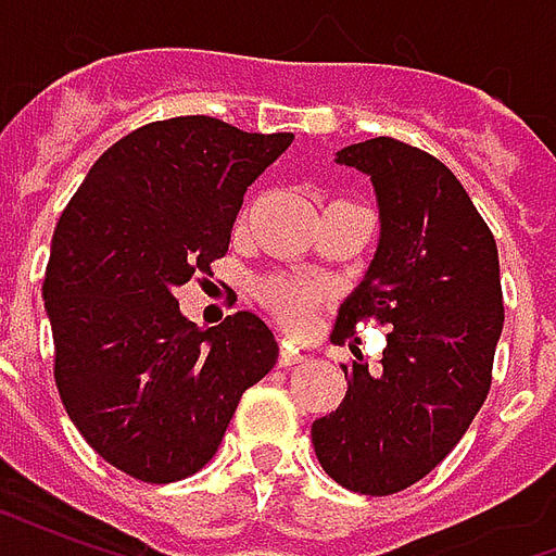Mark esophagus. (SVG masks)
Here are the masks:
<instances>
[{"label":"esophagus","mask_w":556,"mask_h":556,"mask_svg":"<svg viewBox=\"0 0 556 556\" xmlns=\"http://www.w3.org/2000/svg\"><path fill=\"white\" fill-rule=\"evenodd\" d=\"M303 354L298 349H291V345H282L279 349V366H294V363H301Z\"/></svg>","instance_id":"1"}]
</instances>
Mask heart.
<instances>
[{"instance_id":"1","label":"heart","mask_w":556,"mask_h":556,"mask_svg":"<svg viewBox=\"0 0 556 556\" xmlns=\"http://www.w3.org/2000/svg\"><path fill=\"white\" fill-rule=\"evenodd\" d=\"M262 301L289 330H303L321 303V291L298 279H270L262 286Z\"/></svg>"}]
</instances>
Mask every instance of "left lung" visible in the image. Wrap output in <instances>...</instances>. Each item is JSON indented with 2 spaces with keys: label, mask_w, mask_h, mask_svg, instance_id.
<instances>
[{
  "label": "left lung",
  "mask_w": 556,
  "mask_h": 556,
  "mask_svg": "<svg viewBox=\"0 0 556 556\" xmlns=\"http://www.w3.org/2000/svg\"><path fill=\"white\" fill-rule=\"evenodd\" d=\"M369 175L381 238L361 286L339 306L333 342L387 325L384 361L342 366L349 393L313 422L327 477L357 494H396L441 465L489 396L503 330L494 235L441 160L378 137L337 151Z\"/></svg>",
  "instance_id": "1"
}]
</instances>
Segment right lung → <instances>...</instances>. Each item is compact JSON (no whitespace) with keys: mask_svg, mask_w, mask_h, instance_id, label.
<instances>
[{"mask_svg":"<svg viewBox=\"0 0 556 556\" xmlns=\"http://www.w3.org/2000/svg\"><path fill=\"white\" fill-rule=\"evenodd\" d=\"M291 139L207 115L139 127L103 151L55 226L43 277L55 387L127 477L175 482L205 467L243 390L277 363L258 315L205 330L175 289L226 255L247 187Z\"/></svg>","mask_w":556,"mask_h":556,"instance_id":"right-lung-1","label":"right lung"}]
</instances>
